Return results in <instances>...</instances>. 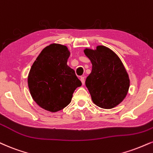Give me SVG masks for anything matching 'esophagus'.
<instances>
[{"label":"esophagus","instance_id":"34e87169","mask_svg":"<svg viewBox=\"0 0 153 153\" xmlns=\"http://www.w3.org/2000/svg\"><path fill=\"white\" fill-rule=\"evenodd\" d=\"M80 81H81L82 85L85 84V77H83V76L80 77Z\"/></svg>","mask_w":153,"mask_h":153}]
</instances>
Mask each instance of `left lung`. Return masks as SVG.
I'll return each instance as SVG.
<instances>
[{
	"label": "left lung",
	"instance_id": "left-lung-1",
	"mask_svg": "<svg viewBox=\"0 0 153 153\" xmlns=\"http://www.w3.org/2000/svg\"><path fill=\"white\" fill-rule=\"evenodd\" d=\"M84 53L91 61L92 71L85 80L93 102L104 109L115 108L124 100L130 79L124 65L112 50L103 45L85 48Z\"/></svg>",
	"mask_w": 153,
	"mask_h": 153
}]
</instances>
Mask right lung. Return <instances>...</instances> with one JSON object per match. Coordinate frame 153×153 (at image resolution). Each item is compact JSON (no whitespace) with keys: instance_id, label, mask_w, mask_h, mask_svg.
Here are the masks:
<instances>
[{"instance_id":"add662e5","label":"right lung","mask_w":153,"mask_h":153,"mask_svg":"<svg viewBox=\"0 0 153 153\" xmlns=\"http://www.w3.org/2000/svg\"><path fill=\"white\" fill-rule=\"evenodd\" d=\"M70 55L65 45L51 44L40 52L29 72L31 96L48 111L55 113L68 105L75 90L82 85L74 70L67 65Z\"/></svg>"}]
</instances>
